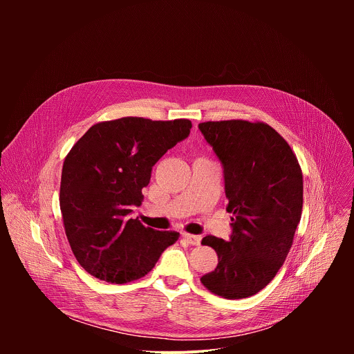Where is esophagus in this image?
<instances>
[{
    "label": "esophagus",
    "mask_w": 354,
    "mask_h": 354,
    "mask_svg": "<svg viewBox=\"0 0 354 354\" xmlns=\"http://www.w3.org/2000/svg\"><path fill=\"white\" fill-rule=\"evenodd\" d=\"M183 239L190 245H200L201 236L200 235H192V234H183Z\"/></svg>",
    "instance_id": "1"
}]
</instances>
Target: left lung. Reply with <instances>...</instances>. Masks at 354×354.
<instances>
[{"instance_id":"obj_1","label":"left lung","mask_w":354,"mask_h":354,"mask_svg":"<svg viewBox=\"0 0 354 354\" xmlns=\"http://www.w3.org/2000/svg\"><path fill=\"white\" fill-rule=\"evenodd\" d=\"M224 168L230 241L207 235L217 268L200 279L213 294L238 299L265 288L283 266L302 212V172L288 142L269 124H198Z\"/></svg>"}]
</instances>
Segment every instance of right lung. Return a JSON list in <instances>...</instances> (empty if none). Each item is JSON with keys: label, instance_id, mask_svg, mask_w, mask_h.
Returning a JSON list of instances; mask_svg holds the SVG:
<instances>
[{"label": "right lung", "instance_id": "1", "mask_svg": "<svg viewBox=\"0 0 354 354\" xmlns=\"http://www.w3.org/2000/svg\"><path fill=\"white\" fill-rule=\"evenodd\" d=\"M189 119L122 118L93 124L67 154L60 210L71 250L93 277L123 284L153 270L175 231L144 227L129 214L144 198L151 169L190 133Z\"/></svg>", "mask_w": 354, "mask_h": 354}]
</instances>
